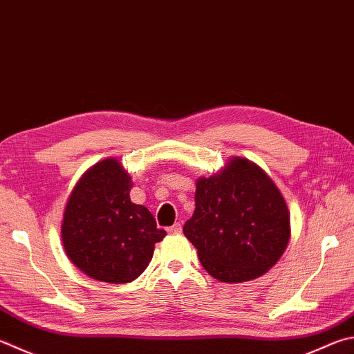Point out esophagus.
<instances>
[{"instance_id":"esophagus-1","label":"esophagus","mask_w":354,"mask_h":354,"mask_svg":"<svg viewBox=\"0 0 354 354\" xmlns=\"http://www.w3.org/2000/svg\"><path fill=\"white\" fill-rule=\"evenodd\" d=\"M181 230H183L181 224L176 223V224H173V226H170L169 229H167V232L171 234V235H176V234H181Z\"/></svg>"}]
</instances>
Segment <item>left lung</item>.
<instances>
[{
    "mask_svg": "<svg viewBox=\"0 0 354 354\" xmlns=\"http://www.w3.org/2000/svg\"><path fill=\"white\" fill-rule=\"evenodd\" d=\"M184 235L212 277L241 283L260 277L285 252L289 210L259 165L232 158L221 171L196 181L195 212Z\"/></svg>",
    "mask_w": 354,
    "mask_h": 354,
    "instance_id": "obj_1",
    "label": "left lung"
}]
</instances>
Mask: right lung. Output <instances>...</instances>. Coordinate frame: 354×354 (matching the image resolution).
<instances>
[{"label":"right lung","mask_w":354,"mask_h":354,"mask_svg":"<svg viewBox=\"0 0 354 354\" xmlns=\"http://www.w3.org/2000/svg\"><path fill=\"white\" fill-rule=\"evenodd\" d=\"M131 178L113 158L85 171L69 195L62 223L68 259L89 277L128 283L151 261L165 236L145 205L130 199Z\"/></svg>","instance_id":"1"}]
</instances>
